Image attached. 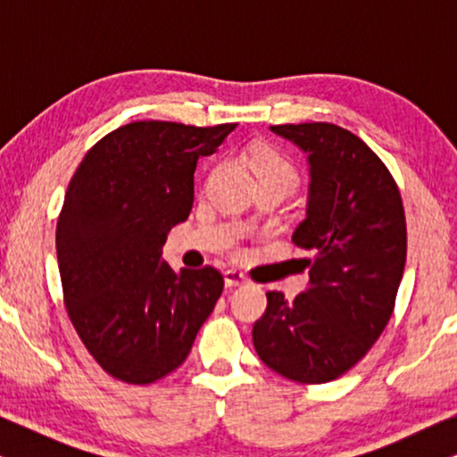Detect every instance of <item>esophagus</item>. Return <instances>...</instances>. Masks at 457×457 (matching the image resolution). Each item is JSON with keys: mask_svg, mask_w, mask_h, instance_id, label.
I'll use <instances>...</instances> for the list:
<instances>
[{"mask_svg": "<svg viewBox=\"0 0 457 457\" xmlns=\"http://www.w3.org/2000/svg\"><path fill=\"white\" fill-rule=\"evenodd\" d=\"M245 283H247V277L241 270H235V268H230V270L224 272V285H227V287H239V285H245Z\"/></svg>", "mask_w": 457, "mask_h": 457, "instance_id": "34e87169", "label": "esophagus"}]
</instances>
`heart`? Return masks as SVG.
I'll return each instance as SVG.
<instances>
[{"mask_svg":"<svg viewBox=\"0 0 457 457\" xmlns=\"http://www.w3.org/2000/svg\"><path fill=\"white\" fill-rule=\"evenodd\" d=\"M241 160L245 162L249 170L253 172V177L258 179V185L277 183L293 191L299 183L297 168L277 149L268 145H249L247 149H243Z\"/></svg>","mask_w":457,"mask_h":457,"instance_id":"1","label":"heart"}]
</instances>
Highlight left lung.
Returning a JSON list of instances; mask_svg holds the SVG:
<instances>
[{"label":"left lung","instance_id":"left-lung-1","mask_svg":"<svg viewBox=\"0 0 457 457\" xmlns=\"http://www.w3.org/2000/svg\"><path fill=\"white\" fill-rule=\"evenodd\" d=\"M270 130L308 154V208L293 243L314 258L293 302L266 293L253 347L280 377L320 385L358 364L389 322L408 252L405 212L391 172L360 137L330 122Z\"/></svg>","mask_w":457,"mask_h":457}]
</instances>
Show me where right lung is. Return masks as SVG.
I'll list each match as a JSON object with an SVG mask.
<instances>
[{
	"label": "right lung",
	"mask_w": 457,
	"mask_h": 457,
	"mask_svg": "<svg viewBox=\"0 0 457 457\" xmlns=\"http://www.w3.org/2000/svg\"><path fill=\"white\" fill-rule=\"evenodd\" d=\"M237 124L141 120L93 145L68 185L55 249L68 316L110 377L149 385L183 364L224 289L216 268L174 272L166 235L189 218L193 172Z\"/></svg>",
	"instance_id": "add662e5"
}]
</instances>
